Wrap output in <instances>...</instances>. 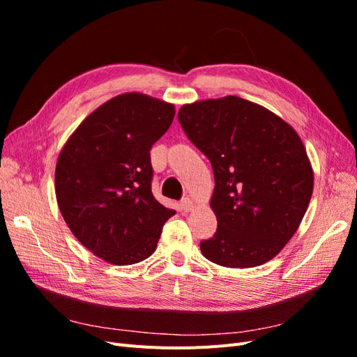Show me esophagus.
<instances>
[{
    "label": "esophagus",
    "mask_w": 357,
    "mask_h": 357,
    "mask_svg": "<svg viewBox=\"0 0 357 357\" xmlns=\"http://www.w3.org/2000/svg\"><path fill=\"white\" fill-rule=\"evenodd\" d=\"M192 207H193V202H192L190 198H183V199L180 201V208H181L183 213L190 211Z\"/></svg>",
    "instance_id": "1"
}]
</instances>
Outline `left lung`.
<instances>
[{"label": "left lung", "instance_id": "left-lung-1", "mask_svg": "<svg viewBox=\"0 0 357 357\" xmlns=\"http://www.w3.org/2000/svg\"><path fill=\"white\" fill-rule=\"evenodd\" d=\"M178 122L211 162L218 229L201 241L208 261L252 268L294 236L312 193L305 147L283 119L238 96L183 105Z\"/></svg>", "mask_w": 357, "mask_h": 357}]
</instances>
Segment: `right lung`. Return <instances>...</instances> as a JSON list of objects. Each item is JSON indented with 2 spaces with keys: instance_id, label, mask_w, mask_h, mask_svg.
<instances>
[{
  "instance_id": "1",
  "label": "right lung",
  "mask_w": 357,
  "mask_h": 357,
  "mask_svg": "<svg viewBox=\"0 0 357 357\" xmlns=\"http://www.w3.org/2000/svg\"><path fill=\"white\" fill-rule=\"evenodd\" d=\"M174 114V105L152 96L119 95L84 119L58 158L55 189L63 220L107 262L144 261L176 214L153 197L150 162V149Z\"/></svg>"
}]
</instances>
